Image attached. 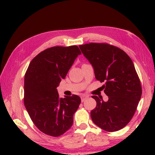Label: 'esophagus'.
Returning a JSON list of instances; mask_svg holds the SVG:
<instances>
[{
    "label": "esophagus",
    "mask_w": 155,
    "mask_h": 155,
    "mask_svg": "<svg viewBox=\"0 0 155 155\" xmlns=\"http://www.w3.org/2000/svg\"><path fill=\"white\" fill-rule=\"evenodd\" d=\"M81 102H82V103H83V102L85 101V100L88 98V96H86V95H83V96H81Z\"/></svg>",
    "instance_id": "esophagus-1"
}]
</instances>
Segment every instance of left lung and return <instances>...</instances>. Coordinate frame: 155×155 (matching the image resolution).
Here are the masks:
<instances>
[{"label":"left lung","mask_w":155,"mask_h":155,"mask_svg":"<svg viewBox=\"0 0 155 155\" xmlns=\"http://www.w3.org/2000/svg\"><path fill=\"white\" fill-rule=\"evenodd\" d=\"M83 55L92 65L95 77L108 96H92L96 107L91 111L93 122L108 132L119 130L130 121L141 96V86L129 56L116 46L105 43L80 45Z\"/></svg>","instance_id":"8db88e82"}]
</instances>
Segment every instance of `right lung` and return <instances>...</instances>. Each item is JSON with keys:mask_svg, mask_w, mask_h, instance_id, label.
<instances>
[{"mask_svg": "<svg viewBox=\"0 0 155 155\" xmlns=\"http://www.w3.org/2000/svg\"><path fill=\"white\" fill-rule=\"evenodd\" d=\"M81 54L77 46L51 47L34 57L27 68L25 106L34 124L46 135L58 137L73 124L80 97L74 94L60 98L57 87Z\"/></svg>", "mask_w": 155, "mask_h": 155, "instance_id": "right-lung-1", "label": "right lung"}]
</instances>
